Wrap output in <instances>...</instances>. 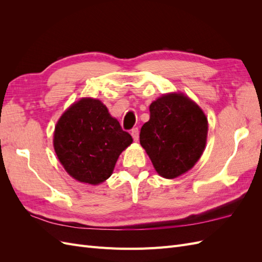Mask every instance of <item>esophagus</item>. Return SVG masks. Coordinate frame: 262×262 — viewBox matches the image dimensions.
Segmentation results:
<instances>
[{
	"instance_id": "esophagus-1",
	"label": "esophagus",
	"mask_w": 262,
	"mask_h": 262,
	"mask_svg": "<svg viewBox=\"0 0 262 262\" xmlns=\"http://www.w3.org/2000/svg\"><path fill=\"white\" fill-rule=\"evenodd\" d=\"M131 136H132L134 141H138L139 140V129L138 128H133L131 130Z\"/></svg>"
}]
</instances>
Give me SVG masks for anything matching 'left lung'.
<instances>
[{
	"label": "left lung",
	"mask_w": 262,
	"mask_h": 262,
	"mask_svg": "<svg viewBox=\"0 0 262 262\" xmlns=\"http://www.w3.org/2000/svg\"><path fill=\"white\" fill-rule=\"evenodd\" d=\"M149 113V120L141 128L140 143L162 177L176 178L201 157L207 142V117L181 94L164 95L150 104Z\"/></svg>",
	"instance_id": "8db88e82"
}]
</instances>
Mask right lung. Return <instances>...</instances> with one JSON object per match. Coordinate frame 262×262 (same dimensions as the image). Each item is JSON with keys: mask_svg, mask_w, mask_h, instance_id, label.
I'll return each mask as SVG.
<instances>
[{"mask_svg": "<svg viewBox=\"0 0 262 262\" xmlns=\"http://www.w3.org/2000/svg\"><path fill=\"white\" fill-rule=\"evenodd\" d=\"M132 143L117 119L98 99L71 106L55 126L53 145L59 161L78 181L98 185L110 177L119 155Z\"/></svg>", "mask_w": 262, "mask_h": 262, "instance_id": "add662e5", "label": "right lung"}]
</instances>
